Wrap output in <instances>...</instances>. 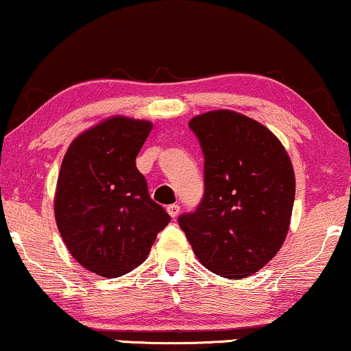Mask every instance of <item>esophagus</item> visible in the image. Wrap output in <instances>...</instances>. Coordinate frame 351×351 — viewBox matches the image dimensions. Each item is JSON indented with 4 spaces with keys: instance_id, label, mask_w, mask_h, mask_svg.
Wrapping results in <instances>:
<instances>
[{
    "instance_id": "esophagus-1",
    "label": "esophagus",
    "mask_w": 351,
    "mask_h": 351,
    "mask_svg": "<svg viewBox=\"0 0 351 351\" xmlns=\"http://www.w3.org/2000/svg\"><path fill=\"white\" fill-rule=\"evenodd\" d=\"M167 213L171 215V218H177L180 213V206L177 205V203H172V205L167 206Z\"/></svg>"
}]
</instances>
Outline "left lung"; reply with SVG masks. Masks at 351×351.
I'll use <instances>...</instances> for the list:
<instances>
[{
    "label": "left lung",
    "mask_w": 351,
    "mask_h": 351,
    "mask_svg": "<svg viewBox=\"0 0 351 351\" xmlns=\"http://www.w3.org/2000/svg\"><path fill=\"white\" fill-rule=\"evenodd\" d=\"M189 127L205 159V192L193 213L179 216V226L203 267L245 278L287 237L296 190L291 161L270 130L237 112H206Z\"/></svg>",
    "instance_id": "8db88e82"
}]
</instances>
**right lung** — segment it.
Wrapping results in <instances>:
<instances>
[{"mask_svg": "<svg viewBox=\"0 0 351 351\" xmlns=\"http://www.w3.org/2000/svg\"><path fill=\"white\" fill-rule=\"evenodd\" d=\"M153 123L112 117L71 143L60 169L55 219L80 265L117 278L145 262L171 216L149 197L136 156Z\"/></svg>", "mask_w": 351, "mask_h": 351, "instance_id": "obj_1", "label": "right lung"}]
</instances>
